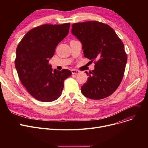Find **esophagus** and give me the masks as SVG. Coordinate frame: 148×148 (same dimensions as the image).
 <instances>
[{"mask_svg": "<svg viewBox=\"0 0 148 148\" xmlns=\"http://www.w3.org/2000/svg\"><path fill=\"white\" fill-rule=\"evenodd\" d=\"M71 73L73 74H78L80 73L79 71L78 70H76V69H72L71 70Z\"/></svg>", "mask_w": 148, "mask_h": 148, "instance_id": "1", "label": "esophagus"}]
</instances>
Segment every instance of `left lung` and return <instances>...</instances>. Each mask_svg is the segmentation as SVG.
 <instances>
[{
    "mask_svg": "<svg viewBox=\"0 0 148 148\" xmlns=\"http://www.w3.org/2000/svg\"><path fill=\"white\" fill-rule=\"evenodd\" d=\"M71 32L82 44L84 56L93 62L95 69L86 72L87 82L81 87L82 94L92 99L112 95L121 83L127 56L124 45L114 30L97 21L74 23Z\"/></svg>",
    "mask_w": 148,
    "mask_h": 148,
    "instance_id": "obj_1",
    "label": "left lung"
}]
</instances>
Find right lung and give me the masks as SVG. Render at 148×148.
Here are the masks:
<instances>
[{
	"mask_svg": "<svg viewBox=\"0 0 148 148\" xmlns=\"http://www.w3.org/2000/svg\"><path fill=\"white\" fill-rule=\"evenodd\" d=\"M70 23L43 25L33 28L22 38L16 50L15 66L19 79L34 98L42 102L58 99L64 80L71 71L52 70L49 64L58 44L68 35Z\"/></svg>",
	"mask_w": 148,
	"mask_h": 148,
	"instance_id": "obj_1",
	"label": "right lung"
}]
</instances>
